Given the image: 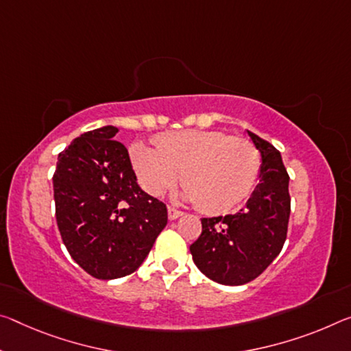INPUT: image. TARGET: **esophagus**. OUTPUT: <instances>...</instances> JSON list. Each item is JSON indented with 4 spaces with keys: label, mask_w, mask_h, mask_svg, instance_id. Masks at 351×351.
Returning <instances> with one entry per match:
<instances>
[{
    "label": "esophagus",
    "mask_w": 351,
    "mask_h": 351,
    "mask_svg": "<svg viewBox=\"0 0 351 351\" xmlns=\"http://www.w3.org/2000/svg\"><path fill=\"white\" fill-rule=\"evenodd\" d=\"M167 213H169V219L170 220H176V219H180V217L182 215L181 210H178L175 208H170V206H169V209H167Z\"/></svg>",
    "instance_id": "1"
}]
</instances>
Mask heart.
Instances as JSON below:
<instances>
[{
	"label": "heart",
	"mask_w": 351,
	"mask_h": 351,
	"mask_svg": "<svg viewBox=\"0 0 351 351\" xmlns=\"http://www.w3.org/2000/svg\"><path fill=\"white\" fill-rule=\"evenodd\" d=\"M156 145L136 141L130 159L141 186L153 197H162L178 180L187 203H198L208 214H223L247 199L258 182L261 158L247 138L221 131H170Z\"/></svg>",
	"instance_id": "b5f03b06"
}]
</instances>
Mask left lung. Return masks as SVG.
I'll use <instances>...</instances> for the list:
<instances>
[{
    "instance_id": "1",
    "label": "left lung",
    "mask_w": 351,
    "mask_h": 351,
    "mask_svg": "<svg viewBox=\"0 0 351 351\" xmlns=\"http://www.w3.org/2000/svg\"><path fill=\"white\" fill-rule=\"evenodd\" d=\"M247 134L261 156L258 186L239 213L203 219L202 236L191 245L198 270L225 286L247 285L274 263L291 215L289 175L280 152L254 132Z\"/></svg>"
}]
</instances>
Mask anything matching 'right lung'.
<instances>
[{
  "instance_id": "add662e5",
  "label": "right lung",
  "mask_w": 351,
  "mask_h": 351,
  "mask_svg": "<svg viewBox=\"0 0 351 351\" xmlns=\"http://www.w3.org/2000/svg\"><path fill=\"white\" fill-rule=\"evenodd\" d=\"M119 128L84 132L58 158L56 220L75 263L98 280L136 271L167 225V208L143 192Z\"/></svg>"
}]
</instances>
